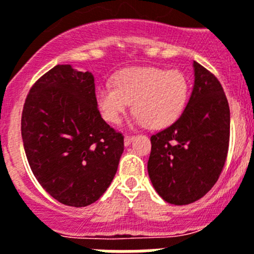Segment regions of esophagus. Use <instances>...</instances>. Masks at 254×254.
<instances>
[{"mask_svg":"<svg viewBox=\"0 0 254 254\" xmlns=\"http://www.w3.org/2000/svg\"><path fill=\"white\" fill-rule=\"evenodd\" d=\"M134 138H135V135H125V138H124V144H125V145H129L130 143H131V140L134 139Z\"/></svg>","mask_w":254,"mask_h":254,"instance_id":"1","label":"esophagus"}]
</instances>
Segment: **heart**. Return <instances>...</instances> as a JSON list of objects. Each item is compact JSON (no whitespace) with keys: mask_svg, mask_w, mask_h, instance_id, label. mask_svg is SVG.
Masks as SVG:
<instances>
[{"mask_svg":"<svg viewBox=\"0 0 254 254\" xmlns=\"http://www.w3.org/2000/svg\"><path fill=\"white\" fill-rule=\"evenodd\" d=\"M188 80L180 71L158 67H129L115 76L114 85L97 90V105L111 124H119L133 102L134 120L162 129L178 120L188 101Z\"/></svg>","mask_w":254,"mask_h":254,"instance_id":"1","label":"heart"}]
</instances>
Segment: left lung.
<instances>
[{
    "mask_svg": "<svg viewBox=\"0 0 254 254\" xmlns=\"http://www.w3.org/2000/svg\"><path fill=\"white\" fill-rule=\"evenodd\" d=\"M194 87L180 118L151 136L148 174L167 203L200 199L219 180L230 139V109L219 79L194 61Z\"/></svg>",
    "mask_w": 254,
    "mask_h": 254,
    "instance_id": "left-lung-1",
    "label": "left lung"
}]
</instances>
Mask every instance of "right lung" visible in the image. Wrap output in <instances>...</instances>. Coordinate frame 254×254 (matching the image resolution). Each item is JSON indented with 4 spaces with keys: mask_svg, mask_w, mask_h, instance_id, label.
I'll use <instances>...</instances> for the list:
<instances>
[{
    "mask_svg": "<svg viewBox=\"0 0 254 254\" xmlns=\"http://www.w3.org/2000/svg\"><path fill=\"white\" fill-rule=\"evenodd\" d=\"M21 136L35 179L71 207L105 193L124 152V135L101 118L93 75L70 65L55 66L30 88Z\"/></svg>",
    "mask_w": 254,
    "mask_h": 254,
    "instance_id": "add662e5",
    "label": "right lung"
}]
</instances>
